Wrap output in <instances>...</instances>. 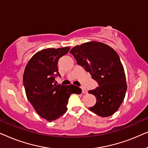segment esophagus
Instances as JSON below:
<instances>
[{
  "instance_id": "1",
  "label": "esophagus",
  "mask_w": 148,
  "mask_h": 148,
  "mask_svg": "<svg viewBox=\"0 0 148 148\" xmlns=\"http://www.w3.org/2000/svg\"><path fill=\"white\" fill-rule=\"evenodd\" d=\"M82 93H83V94H88V91H87L86 89L82 88Z\"/></svg>"
}]
</instances>
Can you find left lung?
<instances>
[{"instance_id":"8db88e82","label":"left lung","mask_w":148,"mask_h":148,"mask_svg":"<svg viewBox=\"0 0 148 148\" xmlns=\"http://www.w3.org/2000/svg\"><path fill=\"white\" fill-rule=\"evenodd\" d=\"M70 53L98 83V88L88 92L96 98V104L89 110L102 117L111 116L122 104L127 88L118 54L110 46L96 41L75 46Z\"/></svg>"}]
</instances>
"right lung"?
Returning a JSON list of instances; mask_svg holds the SVG:
<instances>
[{
	"label": "right lung",
	"mask_w": 148,
	"mask_h": 148,
	"mask_svg": "<svg viewBox=\"0 0 148 148\" xmlns=\"http://www.w3.org/2000/svg\"><path fill=\"white\" fill-rule=\"evenodd\" d=\"M69 50L67 46L38 51L30 58L24 70L23 82L27 100L36 112L49 122L66 112L71 94L82 93V90L73 85L54 84V76H60L58 59Z\"/></svg>",
	"instance_id": "obj_1"
}]
</instances>
